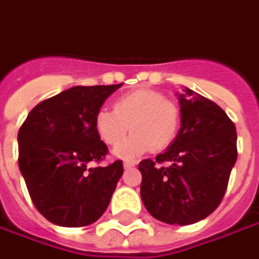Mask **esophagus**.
Wrapping results in <instances>:
<instances>
[{
    "instance_id": "obj_1",
    "label": "esophagus",
    "mask_w": 259,
    "mask_h": 259,
    "mask_svg": "<svg viewBox=\"0 0 259 259\" xmlns=\"http://www.w3.org/2000/svg\"><path fill=\"white\" fill-rule=\"evenodd\" d=\"M135 166V162H124V169L128 170V169H131V167Z\"/></svg>"
}]
</instances>
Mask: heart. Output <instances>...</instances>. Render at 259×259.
<instances>
[{
    "label": "heart",
    "mask_w": 259,
    "mask_h": 259,
    "mask_svg": "<svg viewBox=\"0 0 259 259\" xmlns=\"http://www.w3.org/2000/svg\"><path fill=\"white\" fill-rule=\"evenodd\" d=\"M181 108L162 93L141 89L119 97L112 111L100 110L94 128L103 142L115 145L130 128L131 135L114 148L112 155L131 160L152 148L162 151L176 138L181 128Z\"/></svg>",
    "instance_id": "1"
}]
</instances>
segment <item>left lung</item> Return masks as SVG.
Instances as JSON below:
<instances>
[{
	"instance_id": "left-lung-1",
	"label": "left lung",
	"mask_w": 259,
	"mask_h": 259,
	"mask_svg": "<svg viewBox=\"0 0 259 259\" xmlns=\"http://www.w3.org/2000/svg\"><path fill=\"white\" fill-rule=\"evenodd\" d=\"M181 130L156 160L144 159L141 199L159 222L187 226L206 219L227 190L237 160V131L215 103L185 87L176 93ZM167 161L169 167H160Z\"/></svg>"
}]
</instances>
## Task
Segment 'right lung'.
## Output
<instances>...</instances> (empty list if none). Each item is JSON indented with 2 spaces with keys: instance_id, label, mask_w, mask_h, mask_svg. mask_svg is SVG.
Listing matches in <instances>:
<instances>
[{
  "instance_id": "1",
  "label": "right lung",
  "mask_w": 259,
  "mask_h": 259,
  "mask_svg": "<svg viewBox=\"0 0 259 259\" xmlns=\"http://www.w3.org/2000/svg\"><path fill=\"white\" fill-rule=\"evenodd\" d=\"M121 85H74L39 103L19 128V170L37 211L56 226L93 224L110 204L122 162L89 163L106 156L94 118Z\"/></svg>"
}]
</instances>
